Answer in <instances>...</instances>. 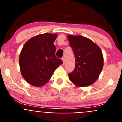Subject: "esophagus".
I'll return each mask as SVG.
<instances>
[{
  "label": "esophagus",
  "mask_w": 122,
  "mask_h": 122,
  "mask_svg": "<svg viewBox=\"0 0 122 122\" xmlns=\"http://www.w3.org/2000/svg\"><path fill=\"white\" fill-rule=\"evenodd\" d=\"M62 61H63V64H65V60H65V58L63 57L62 59Z\"/></svg>",
  "instance_id": "esophagus-1"
}]
</instances>
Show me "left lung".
Listing matches in <instances>:
<instances>
[{
	"label": "left lung",
	"instance_id": "8db88e82",
	"mask_svg": "<svg viewBox=\"0 0 122 122\" xmlns=\"http://www.w3.org/2000/svg\"><path fill=\"white\" fill-rule=\"evenodd\" d=\"M68 40L75 57V68L69 78L79 87L92 84L103 67V57L97 45L83 36L68 35Z\"/></svg>",
	"mask_w": 122,
	"mask_h": 122
}]
</instances>
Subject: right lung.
Wrapping results in <instances>:
<instances>
[{"mask_svg":"<svg viewBox=\"0 0 122 122\" xmlns=\"http://www.w3.org/2000/svg\"><path fill=\"white\" fill-rule=\"evenodd\" d=\"M57 35L43 33L25 43L19 57V66L24 78L31 85L46 84L62 60L56 57L54 45Z\"/></svg>","mask_w":122,"mask_h":122,"instance_id":"1","label":"right lung"}]
</instances>
